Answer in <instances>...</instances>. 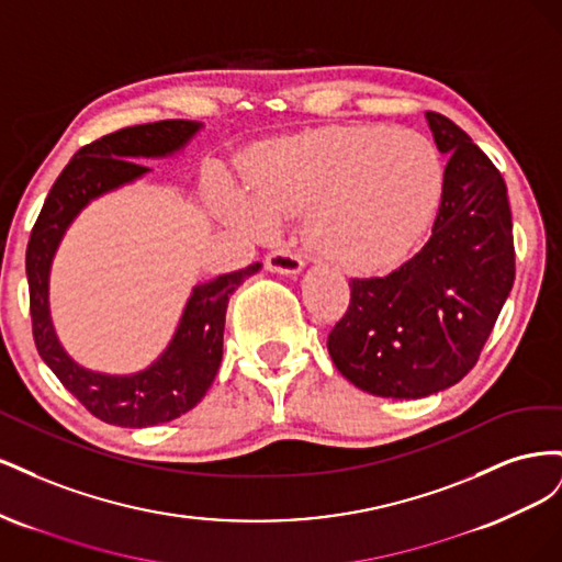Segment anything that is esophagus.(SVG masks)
I'll list each match as a JSON object with an SVG mask.
<instances>
[{"label": "esophagus", "instance_id": "34e87169", "mask_svg": "<svg viewBox=\"0 0 562 562\" xmlns=\"http://www.w3.org/2000/svg\"><path fill=\"white\" fill-rule=\"evenodd\" d=\"M265 265L269 271H277V274H297V271H302L304 267V260L293 250L277 248L267 255Z\"/></svg>", "mask_w": 562, "mask_h": 562}]
</instances>
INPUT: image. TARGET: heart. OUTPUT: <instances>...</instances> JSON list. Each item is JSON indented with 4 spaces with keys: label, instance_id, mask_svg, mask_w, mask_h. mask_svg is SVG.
Masks as SVG:
<instances>
[{
    "label": "heart",
    "instance_id": "1",
    "mask_svg": "<svg viewBox=\"0 0 562 562\" xmlns=\"http://www.w3.org/2000/svg\"><path fill=\"white\" fill-rule=\"evenodd\" d=\"M248 196L217 190L220 213L252 236L307 213V239L349 271L396 260L429 225L443 192V161L424 133L389 126H323L250 147Z\"/></svg>",
    "mask_w": 562,
    "mask_h": 562
}]
</instances>
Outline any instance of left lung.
<instances>
[{"label": "left lung", "mask_w": 562, "mask_h": 562, "mask_svg": "<svg viewBox=\"0 0 562 562\" xmlns=\"http://www.w3.org/2000/svg\"><path fill=\"white\" fill-rule=\"evenodd\" d=\"M448 155L431 239L386 277L351 279L328 335L335 368L382 398H424L462 380L516 279L506 182L448 116L427 112Z\"/></svg>", "instance_id": "8db88e82"}]
</instances>
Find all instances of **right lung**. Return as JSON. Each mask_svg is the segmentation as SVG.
<instances>
[{"label": "right lung", "instance_id": "add662e5", "mask_svg": "<svg viewBox=\"0 0 562 562\" xmlns=\"http://www.w3.org/2000/svg\"><path fill=\"white\" fill-rule=\"evenodd\" d=\"M201 124L187 119L128 126L83 145L50 187L32 227L25 269L30 283L32 337L44 363L91 415L114 427H155L171 422L206 396L223 361V333L229 295L260 269L223 274L194 288L171 345L147 370L114 378L77 366L60 347L48 316V271L65 229L87 203L147 173L140 157H166L180 149Z\"/></svg>", "mask_w": 562, "mask_h": 562}]
</instances>
